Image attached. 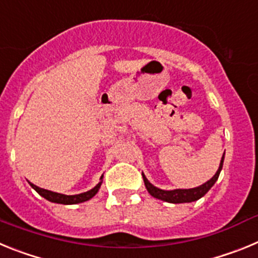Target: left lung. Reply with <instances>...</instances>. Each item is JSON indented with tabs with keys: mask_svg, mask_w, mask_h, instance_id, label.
<instances>
[{
	"mask_svg": "<svg viewBox=\"0 0 258 258\" xmlns=\"http://www.w3.org/2000/svg\"><path fill=\"white\" fill-rule=\"evenodd\" d=\"M222 165H223V156L222 159H221L220 168H218V170L216 172V174H214L209 181H207L206 183H203L202 186H199V187H194V188H177V190H170V191L161 190V188L155 187L154 184L150 183L149 179L146 178V175L143 174V173H142V177H143V181H145L146 188H147V191H149L151 197L156 198V199L164 200V202L174 203V204H178V203H191V202H195V200H199L200 198L204 197V195L211 190L212 186H213V184L216 183V181L218 179V175H220L221 169H222Z\"/></svg>",
	"mask_w": 258,
	"mask_h": 258,
	"instance_id": "obj_1",
	"label": "left lung"
}]
</instances>
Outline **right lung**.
<instances>
[{"instance_id":"add662e5","label":"right lung","mask_w":258,"mask_h":258,"mask_svg":"<svg viewBox=\"0 0 258 258\" xmlns=\"http://www.w3.org/2000/svg\"><path fill=\"white\" fill-rule=\"evenodd\" d=\"M103 177V175H102ZM101 177V178H102ZM102 181L95 186L94 188L92 190L86 191V192L83 194H77V195H64V194H58V192H54V191H49V190H45V188H41L36 184L31 183V186L40 194L41 197L45 198L46 200L51 203H58V204H79V203H84L86 200L92 199L94 197L95 194L98 192L99 187H101Z\"/></svg>"}]
</instances>
